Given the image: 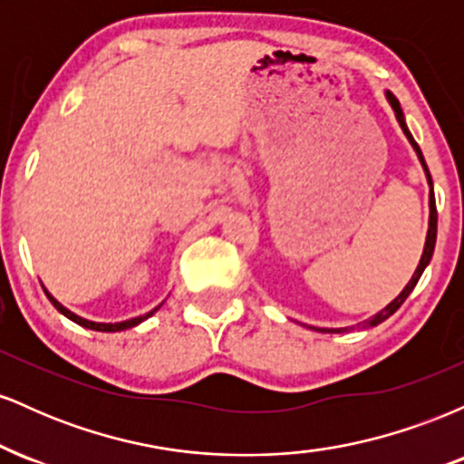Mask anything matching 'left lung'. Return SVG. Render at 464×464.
Wrapping results in <instances>:
<instances>
[{"label":"left lung","instance_id":"1","mask_svg":"<svg viewBox=\"0 0 464 464\" xmlns=\"http://www.w3.org/2000/svg\"><path fill=\"white\" fill-rule=\"evenodd\" d=\"M386 98H388V102H391L392 111H395V117H397L399 126H401L403 135H406V137H408V141L412 143L414 152H417L419 161H420V165H423V169H425V177H428V183H430V225H428V237H425L423 255H420V262H419V266H417V270H414L412 279L408 281V285L403 287V290H401V295H399L395 301H391V303H388V305L384 307V310H382V312H377L375 316H371L369 321L364 323L366 327H375V324L384 323L388 316H392V314H395V312L399 310V307L403 305V301L408 299V296H410V292L414 290V285H417V281L420 279V275H423L425 266H428V264H430V259H432V253H434V244H436V200H434V189H432V177H430V169H428V165H425L423 152H420L419 143L412 140V135H410V130H408V126H406V117H403V111H401V106H399V100H397L395 95H392L391 92H386ZM312 329H316V332H329V334H340V332H344V329H324V327H312Z\"/></svg>","mask_w":464,"mask_h":464}]
</instances>
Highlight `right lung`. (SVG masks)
Returning <instances> with one entry per match:
<instances>
[{
	"label": "right lung",
	"mask_w": 464,
	"mask_h": 464,
	"mask_svg": "<svg viewBox=\"0 0 464 464\" xmlns=\"http://www.w3.org/2000/svg\"><path fill=\"white\" fill-rule=\"evenodd\" d=\"M45 290V287H44ZM45 295H47V299L52 301V305L56 307L58 312L63 314V316H67L69 321H73L76 324H80V327H87V329H93V332H121V329H130V327H135V324H140L141 321H146L148 316H152L154 312L159 310V307L163 305H159V307H154L152 312H148V314H143V316H137V318H130V321H121V323H93V321H87V318H82V316H78V314H73V312H69L65 305H61V303H58L54 296L50 295V292L45 290Z\"/></svg>",
	"instance_id": "right-lung-1"
}]
</instances>
